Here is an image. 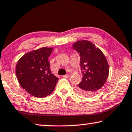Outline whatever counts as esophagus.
Here are the masks:
<instances>
[{"label":"esophagus","mask_w":132,"mask_h":132,"mask_svg":"<svg viewBox=\"0 0 132 132\" xmlns=\"http://www.w3.org/2000/svg\"><path fill=\"white\" fill-rule=\"evenodd\" d=\"M70 75H69V74H67V75H63V78H69Z\"/></svg>","instance_id":"34e87169"}]
</instances>
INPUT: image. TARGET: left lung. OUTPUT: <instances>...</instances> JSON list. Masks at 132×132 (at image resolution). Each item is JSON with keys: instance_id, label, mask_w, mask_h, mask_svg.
I'll return each mask as SVG.
<instances>
[{"instance_id": "obj_1", "label": "left lung", "mask_w": 132, "mask_h": 132, "mask_svg": "<svg viewBox=\"0 0 132 132\" xmlns=\"http://www.w3.org/2000/svg\"><path fill=\"white\" fill-rule=\"evenodd\" d=\"M80 55L82 81L77 92L84 96L97 93L103 86L109 75V65L106 59L99 48L88 40H79L72 46Z\"/></svg>"}]
</instances>
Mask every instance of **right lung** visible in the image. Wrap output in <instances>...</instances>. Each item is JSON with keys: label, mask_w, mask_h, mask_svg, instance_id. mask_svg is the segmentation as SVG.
I'll list each match as a JSON object with an SVG mask.
<instances>
[{"label": "right lung", "mask_w": 132, "mask_h": 132, "mask_svg": "<svg viewBox=\"0 0 132 132\" xmlns=\"http://www.w3.org/2000/svg\"><path fill=\"white\" fill-rule=\"evenodd\" d=\"M53 49L43 47L27 53L16 65L15 72L19 84L35 97H44L51 94L59 80L51 73L48 62Z\"/></svg>", "instance_id": "right-lung-1"}]
</instances>
